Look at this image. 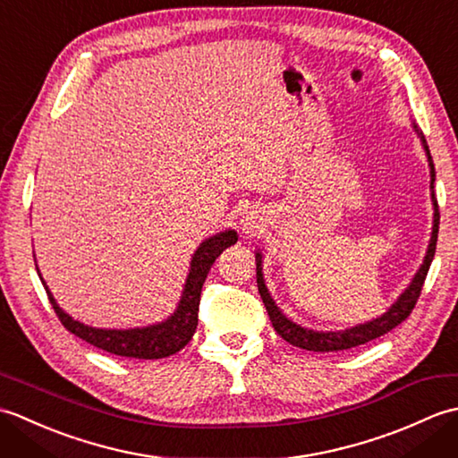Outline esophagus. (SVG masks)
Wrapping results in <instances>:
<instances>
[{
    "instance_id": "esophagus-1",
    "label": "esophagus",
    "mask_w": 458,
    "mask_h": 458,
    "mask_svg": "<svg viewBox=\"0 0 458 458\" xmlns=\"http://www.w3.org/2000/svg\"><path fill=\"white\" fill-rule=\"evenodd\" d=\"M261 222H264V218L259 216L258 210H250V212H246L244 220H242V224H244V230H248V232H254V230H258Z\"/></svg>"
}]
</instances>
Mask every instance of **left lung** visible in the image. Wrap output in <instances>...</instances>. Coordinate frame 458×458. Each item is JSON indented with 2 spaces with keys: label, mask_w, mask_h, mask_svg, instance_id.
<instances>
[{
  "label": "left lung",
  "mask_w": 458,
  "mask_h": 458,
  "mask_svg": "<svg viewBox=\"0 0 458 458\" xmlns=\"http://www.w3.org/2000/svg\"><path fill=\"white\" fill-rule=\"evenodd\" d=\"M413 128L417 131V135L421 138L423 143V149L427 153V159H429V167H431V200H433V232H431V240H429V248H427V254L423 264L417 271L413 281L410 284L403 293L400 295V299L395 301V303L387 309V313H384L382 317L368 320L364 325H356L352 328H346V330H336V333H318V330H310V328H303L299 327L293 320H289L284 313H281L279 307L276 305V301L271 299L269 291L266 287V281H264V274H261V254L258 251L256 254V276H258V291L261 295V301H264V305L267 309V315L271 325H274L276 333L287 340L289 344L299 346L303 350H310V352H336V350H348V348H354L360 344H366L369 340H374L377 336H384L386 333H390L392 328H395L400 323L411 315V310L417 303V299L421 295V289L425 284V277H427V271L431 267V261L435 256V248H437V234H439V204H437V197H435V165H433V157H431V151H429V145L425 141V135L417 130V125L413 123Z\"/></svg>",
  "instance_id": "left-lung-1"
}]
</instances>
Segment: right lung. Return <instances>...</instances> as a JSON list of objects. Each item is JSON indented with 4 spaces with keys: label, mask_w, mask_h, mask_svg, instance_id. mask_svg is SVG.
<instances>
[{
    "label": "right lung",
    "mask_w": 458,
    "mask_h": 458,
    "mask_svg": "<svg viewBox=\"0 0 458 458\" xmlns=\"http://www.w3.org/2000/svg\"><path fill=\"white\" fill-rule=\"evenodd\" d=\"M238 242V234L234 230L220 232V234L204 240L194 251L191 269L187 276V284H184L182 295L179 301V307L174 313L163 320L159 325L143 327V328H128V330H110V328H94L84 323L74 320L71 315H66L64 310L56 305L55 297L48 291L47 284L43 281V287L48 295V301L55 309V313L61 320L66 330H71L74 336H79L86 343L106 350V352L125 358H143V360H157L167 358L174 352H179L181 348L189 344L194 330L199 325V305H200V291L202 284L207 279L210 266L216 261V258L224 250L230 248Z\"/></svg>",
    "instance_id": "obj_1"
}]
</instances>
